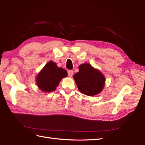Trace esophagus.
Instances as JSON below:
<instances>
[{
  "instance_id": "esophagus-1",
  "label": "esophagus",
  "mask_w": 145,
  "mask_h": 145,
  "mask_svg": "<svg viewBox=\"0 0 145 145\" xmlns=\"http://www.w3.org/2000/svg\"><path fill=\"white\" fill-rule=\"evenodd\" d=\"M67 73H68V76H69V77H72V76L73 74V71H72V70H70V71H68Z\"/></svg>"
}]
</instances>
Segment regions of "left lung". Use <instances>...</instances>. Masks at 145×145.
Segmentation results:
<instances>
[{"label":"left lung","mask_w":145,"mask_h":145,"mask_svg":"<svg viewBox=\"0 0 145 145\" xmlns=\"http://www.w3.org/2000/svg\"><path fill=\"white\" fill-rule=\"evenodd\" d=\"M73 79L81 93L89 96L100 93L105 86L103 74L88 63L79 66V72L74 74Z\"/></svg>","instance_id":"left-lung-1"}]
</instances>
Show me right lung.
Wrapping results in <instances>:
<instances>
[{"instance_id": "right-lung-1", "label": "right lung", "mask_w": 145, "mask_h": 145, "mask_svg": "<svg viewBox=\"0 0 145 145\" xmlns=\"http://www.w3.org/2000/svg\"><path fill=\"white\" fill-rule=\"evenodd\" d=\"M66 70L57 67L52 61L48 63L36 77L37 87L44 92L55 91L63 78L66 77Z\"/></svg>"}]
</instances>
